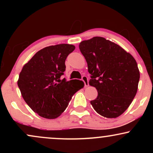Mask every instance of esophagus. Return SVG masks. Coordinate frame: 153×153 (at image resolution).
<instances>
[{"label":"esophagus","instance_id":"1","mask_svg":"<svg viewBox=\"0 0 153 153\" xmlns=\"http://www.w3.org/2000/svg\"><path fill=\"white\" fill-rule=\"evenodd\" d=\"M82 80L83 81L84 85H85V87L88 86V78H87V76H85V75L82 76Z\"/></svg>","mask_w":153,"mask_h":153}]
</instances>
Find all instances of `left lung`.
<instances>
[{
  "instance_id": "1",
  "label": "left lung",
  "mask_w": 153,
  "mask_h": 153,
  "mask_svg": "<svg viewBox=\"0 0 153 153\" xmlns=\"http://www.w3.org/2000/svg\"><path fill=\"white\" fill-rule=\"evenodd\" d=\"M79 49L91 74L89 84L98 91L91 105L106 118L119 117L137 91L140 71L136 60L119 45L101 36L81 42Z\"/></svg>"
}]
</instances>
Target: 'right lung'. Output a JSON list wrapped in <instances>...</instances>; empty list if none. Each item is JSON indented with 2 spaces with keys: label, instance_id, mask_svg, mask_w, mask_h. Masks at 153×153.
Wrapping results in <instances>:
<instances>
[{
  "label": "right lung",
  "instance_id": "add662e5",
  "mask_svg": "<svg viewBox=\"0 0 153 153\" xmlns=\"http://www.w3.org/2000/svg\"><path fill=\"white\" fill-rule=\"evenodd\" d=\"M75 49L68 44L45 47L23 67L18 86L26 103L40 117H58L73 95L83 88L81 80L60 78L65 71L67 57Z\"/></svg>",
  "mask_w": 153,
  "mask_h": 153
}]
</instances>
